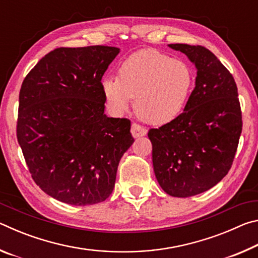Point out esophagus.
Returning a JSON list of instances; mask_svg holds the SVG:
<instances>
[{"instance_id": "1", "label": "esophagus", "mask_w": 258, "mask_h": 258, "mask_svg": "<svg viewBox=\"0 0 258 258\" xmlns=\"http://www.w3.org/2000/svg\"><path fill=\"white\" fill-rule=\"evenodd\" d=\"M131 133H132L133 138H141V137H145L147 134V130L145 127H142V126H140L139 124H132V128H131Z\"/></svg>"}]
</instances>
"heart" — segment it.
<instances>
[{
    "instance_id": "b5f03b06",
    "label": "heart",
    "mask_w": 258,
    "mask_h": 258,
    "mask_svg": "<svg viewBox=\"0 0 258 258\" xmlns=\"http://www.w3.org/2000/svg\"><path fill=\"white\" fill-rule=\"evenodd\" d=\"M195 85V74L185 61L156 50L130 55L119 68V78L107 76L102 90L109 108L116 113L127 110L132 98L143 121L167 124L185 108Z\"/></svg>"
}]
</instances>
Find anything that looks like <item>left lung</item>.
I'll return each instance as SVG.
<instances>
[{
	"label": "left lung",
	"instance_id": "obj_1",
	"mask_svg": "<svg viewBox=\"0 0 258 258\" xmlns=\"http://www.w3.org/2000/svg\"><path fill=\"white\" fill-rule=\"evenodd\" d=\"M197 68L196 86L182 113L149 130L152 164L166 194L186 198L216 185L232 166L242 117L233 76L206 47L168 44Z\"/></svg>",
	"mask_w": 258,
	"mask_h": 258
}]
</instances>
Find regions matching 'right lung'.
Returning <instances> with one entry per match:
<instances>
[{"label": "right lung", "instance_id": "obj_1", "mask_svg": "<svg viewBox=\"0 0 258 258\" xmlns=\"http://www.w3.org/2000/svg\"><path fill=\"white\" fill-rule=\"evenodd\" d=\"M118 47H59L38 61L19 93L17 139L35 183L59 202H104L134 139L131 121L104 113L102 76Z\"/></svg>", "mask_w": 258, "mask_h": 258}]
</instances>
